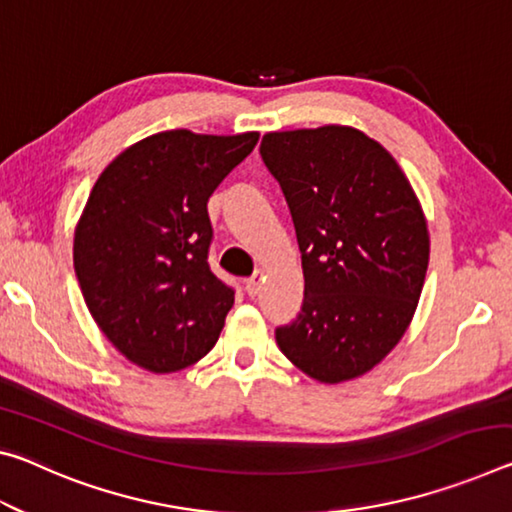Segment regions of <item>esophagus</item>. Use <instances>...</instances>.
I'll list each match as a JSON object with an SVG mask.
<instances>
[{
  "mask_svg": "<svg viewBox=\"0 0 512 512\" xmlns=\"http://www.w3.org/2000/svg\"><path fill=\"white\" fill-rule=\"evenodd\" d=\"M262 273H255L253 278H248L246 280V291H248V296H257L259 294V289H262Z\"/></svg>",
  "mask_w": 512,
  "mask_h": 512,
  "instance_id": "1",
  "label": "esophagus"
}]
</instances>
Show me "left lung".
Returning <instances> with one entry per match:
<instances>
[{"label":"left lung","instance_id":"1","mask_svg":"<svg viewBox=\"0 0 512 512\" xmlns=\"http://www.w3.org/2000/svg\"><path fill=\"white\" fill-rule=\"evenodd\" d=\"M303 259V307L275 330L319 383L358 378L399 344L426 280L428 227L401 166L360 129L271 132L259 145Z\"/></svg>","mask_w":512,"mask_h":512}]
</instances>
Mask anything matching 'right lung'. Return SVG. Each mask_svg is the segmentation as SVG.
I'll return each mask as SVG.
<instances>
[{
    "instance_id": "obj_1",
    "label": "right lung",
    "mask_w": 512,
    "mask_h": 512,
    "mask_svg": "<svg viewBox=\"0 0 512 512\" xmlns=\"http://www.w3.org/2000/svg\"><path fill=\"white\" fill-rule=\"evenodd\" d=\"M259 134L170 129L120 152L97 177L75 230L88 312L129 362L154 373L212 351L234 289L209 269V196Z\"/></svg>"
}]
</instances>
